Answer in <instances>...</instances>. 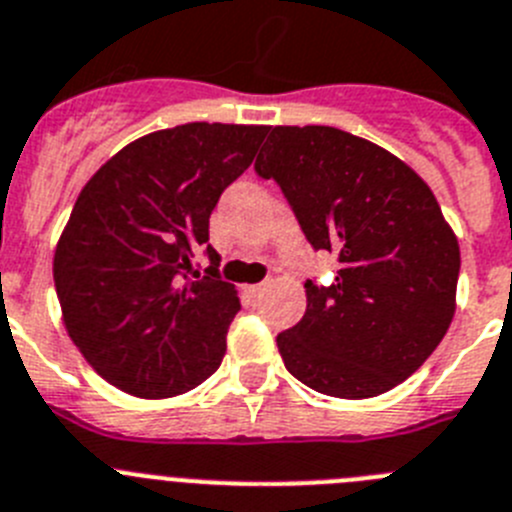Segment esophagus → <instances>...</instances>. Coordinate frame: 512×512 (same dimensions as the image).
Segmentation results:
<instances>
[{"instance_id":"esophagus-1","label":"esophagus","mask_w":512,"mask_h":512,"mask_svg":"<svg viewBox=\"0 0 512 512\" xmlns=\"http://www.w3.org/2000/svg\"><path fill=\"white\" fill-rule=\"evenodd\" d=\"M266 287H269V281H261V284H253V287H248V292H251L253 297H261V294L266 292Z\"/></svg>"}]
</instances>
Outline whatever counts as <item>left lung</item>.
Masks as SVG:
<instances>
[{"instance_id":"8db88e82","label":"left lung","mask_w":512,"mask_h":512,"mask_svg":"<svg viewBox=\"0 0 512 512\" xmlns=\"http://www.w3.org/2000/svg\"><path fill=\"white\" fill-rule=\"evenodd\" d=\"M256 172L279 182L304 236L337 256L330 287L276 337L314 391L373 398L424 365L452 325L459 243L434 192L396 154L335 126H269Z\"/></svg>"}]
</instances>
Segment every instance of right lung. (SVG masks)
I'll use <instances>...</instances> for the list:
<instances>
[{
    "instance_id": "1",
    "label": "right lung",
    "mask_w": 512,
    "mask_h": 512,
    "mask_svg": "<svg viewBox=\"0 0 512 512\" xmlns=\"http://www.w3.org/2000/svg\"><path fill=\"white\" fill-rule=\"evenodd\" d=\"M266 126L152 131L86 182L55 246L63 325L93 370L137 398H172L218 370L241 309L208 246L220 192L248 170ZM200 247L209 274L189 276Z\"/></svg>"
}]
</instances>
